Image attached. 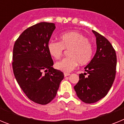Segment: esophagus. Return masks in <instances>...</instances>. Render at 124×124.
I'll return each instance as SVG.
<instances>
[{"label": "esophagus", "instance_id": "esophagus-1", "mask_svg": "<svg viewBox=\"0 0 124 124\" xmlns=\"http://www.w3.org/2000/svg\"><path fill=\"white\" fill-rule=\"evenodd\" d=\"M70 73H64V77H66V76H70Z\"/></svg>", "mask_w": 124, "mask_h": 124}]
</instances>
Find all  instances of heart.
<instances>
[{
  "label": "heart",
  "mask_w": 124,
  "mask_h": 124,
  "mask_svg": "<svg viewBox=\"0 0 124 124\" xmlns=\"http://www.w3.org/2000/svg\"><path fill=\"white\" fill-rule=\"evenodd\" d=\"M60 42L52 40L48 44L49 53L56 59L61 56L64 49L70 50L68 58L56 63V69L69 73L76 67L78 63L79 65H85L92 60L94 53L93 45L81 33L76 31L65 33L60 36Z\"/></svg>",
  "instance_id": "1"
}]
</instances>
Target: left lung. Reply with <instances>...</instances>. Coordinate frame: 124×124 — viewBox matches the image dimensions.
I'll use <instances>...</instances> for the list:
<instances>
[{"mask_svg": "<svg viewBox=\"0 0 124 124\" xmlns=\"http://www.w3.org/2000/svg\"><path fill=\"white\" fill-rule=\"evenodd\" d=\"M93 32L96 38V52L84 68L86 73L79 74L74 87L79 99L87 104L96 102L107 95L114 81L117 65L116 51L110 43L99 33Z\"/></svg>", "mask_w": 124, "mask_h": 124, "instance_id": "left-lung-1", "label": "left lung"}]
</instances>
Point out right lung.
<instances>
[{"mask_svg": "<svg viewBox=\"0 0 124 124\" xmlns=\"http://www.w3.org/2000/svg\"><path fill=\"white\" fill-rule=\"evenodd\" d=\"M55 28L53 23L33 25L19 36L13 49V71L18 85L30 100L41 105L54 99L64 78L63 72L53 68L48 50Z\"/></svg>", "mask_w": 124, "mask_h": 124, "instance_id": "right-lung-1", "label": "right lung"}]
</instances>
